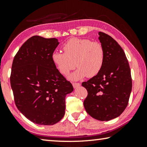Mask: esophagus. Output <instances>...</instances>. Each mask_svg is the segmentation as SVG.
<instances>
[{"mask_svg": "<svg viewBox=\"0 0 147 147\" xmlns=\"http://www.w3.org/2000/svg\"><path fill=\"white\" fill-rule=\"evenodd\" d=\"M73 86L74 88H78V87H79V86H80V83H77V82H73Z\"/></svg>", "mask_w": 147, "mask_h": 147, "instance_id": "esophagus-1", "label": "esophagus"}]
</instances>
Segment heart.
Instances as JSON below:
<instances>
[{
  "mask_svg": "<svg viewBox=\"0 0 147 147\" xmlns=\"http://www.w3.org/2000/svg\"><path fill=\"white\" fill-rule=\"evenodd\" d=\"M63 50L64 53L58 51L52 53V61L63 75H67L76 64L78 68L69 76L71 80H80L86 76L93 77L103 67L105 53L103 45L99 42L73 38L63 44Z\"/></svg>",
  "mask_w": 147,
  "mask_h": 147,
  "instance_id": "obj_1",
  "label": "heart"
}]
</instances>
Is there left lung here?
I'll return each mask as SVG.
<instances>
[{
    "mask_svg": "<svg viewBox=\"0 0 147 147\" xmlns=\"http://www.w3.org/2000/svg\"><path fill=\"white\" fill-rule=\"evenodd\" d=\"M105 57L99 73L82 83L88 91L84 106L95 119L108 121L122 114L127 106L131 92L132 80L127 59L115 39L99 32Z\"/></svg>",
    "mask_w": 147,
    "mask_h": 147,
    "instance_id": "left-lung-1",
    "label": "left lung"
}]
</instances>
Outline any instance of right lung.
I'll return each mask as SVG.
<instances>
[{
    "label": "right lung",
    "mask_w": 147,
    "mask_h": 147,
    "mask_svg": "<svg viewBox=\"0 0 147 147\" xmlns=\"http://www.w3.org/2000/svg\"><path fill=\"white\" fill-rule=\"evenodd\" d=\"M57 38L33 36L21 46L13 58L10 84L17 108L27 119L53 125L65 115V97L73 87L53 64Z\"/></svg>",
    "instance_id": "right-lung-1"
}]
</instances>
